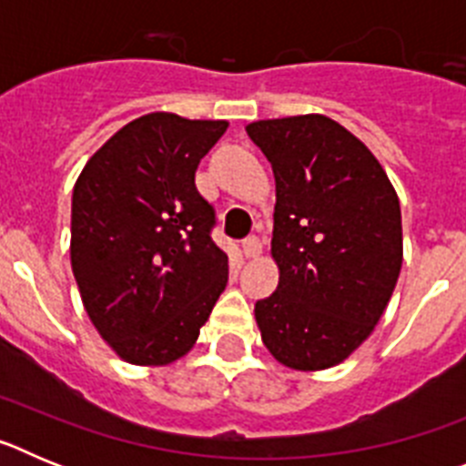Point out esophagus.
I'll return each mask as SVG.
<instances>
[{"label": "esophagus", "mask_w": 466, "mask_h": 466, "mask_svg": "<svg viewBox=\"0 0 466 466\" xmlns=\"http://www.w3.org/2000/svg\"><path fill=\"white\" fill-rule=\"evenodd\" d=\"M261 252H263V242L258 240L257 236H249L247 240H242V254H245L247 258L261 257Z\"/></svg>", "instance_id": "34e87169"}]
</instances>
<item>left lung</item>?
<instances>
[{
  "instance_id": "8db88e82",
  "label": "left lung",
  "mask_w": 466,
  "mask_h": 466,
  "mask_svg": "<svg viewBox=\"0 0 466 466\" xmlns=\"http://www.w3.org/2000/svg\"><path fill=\"white\" fill-rule=\"evenodd\" d=\"M275 175L270 254L278 289L257 300L279 364L322 371L348 360L385 312L403 261L401 209L376 156L322 114L247 126Z\"/></svg>"
}]
</instances>
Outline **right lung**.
I'll use <instances>...</instances> for the list:
<instances>
[{
    "instance_id": "add662e5",
    "label": "right lung",
    "mask_w": 466,
    "mask_h": 466,
    "mask_svg": "<svg viewBox=\"0 0 466 466\" xmlns=\"http://www.w3.org/2000/svg\"><path fill=\"white\" fill-rule=\"evenodd\" d=\"M226 121L154 111L90 156L72 193V270L90 322L121 360L166 366L198 340L228 282L198 163Z\"/></svg>"
}]
</instances>
